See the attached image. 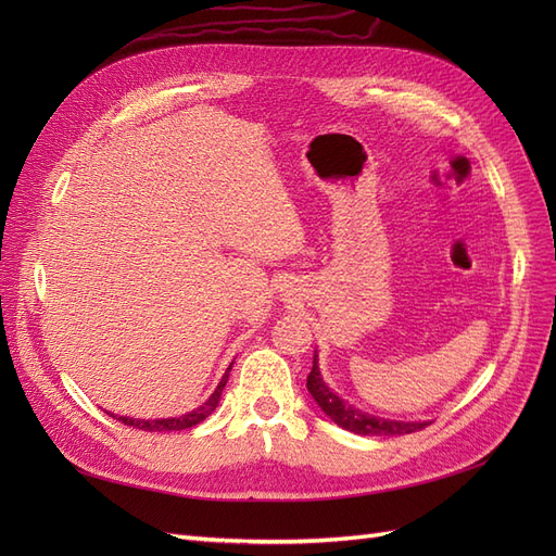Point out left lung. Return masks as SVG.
<instances>
[{
  "mask_svg": "<svg viewBox=\"0 0 556 556\" xmlns=\"http://www.w3.org/2000/svg\"><path fill=\"white\" fill-rule=\"evenodd\" d=\"M308 392L317 401V406L325 410L327 417H331L336 425L359 433V435H403V433H413V431H422L429 422H396V419H382L374 417L368 413H362L357 408H352L350 403H345L341 396H336L325 380L319 378V368L317 362L313 359V368L306 380Z\"/></svg>",
  "mask_w": 556,
  "mask_h": 556,
  "instance_id": "obj_1",
  "label": "left lung"
}]
</instances>
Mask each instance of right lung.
I'll return each instance as SVG.
<instances>
[{
  "mask_svg": "<svg viewBox=\"0 0 556 556\" xmlns=\"http://www.w3.org/2000/svg\"><path fill=\"white\" fill-rule=\"evenodd\" d=\"M229 371H231V366L227 368V374L223 376L220 384L215 387V392L211 394V399L204 403V406H199L197 410L182 415V417H169V419H131V417H115V415H111V417L121 419V422L127 425V427L143 429V431H180V429H190V427H194L199 422H204V419L215 410L217 401H220V394H223L225 384H227Z\"/></svg>",
  "mask_w": 556,
  "mask_h": 556,
  "instance_id": "obj_1",
  "label": "right lung"
}]
</instances>
